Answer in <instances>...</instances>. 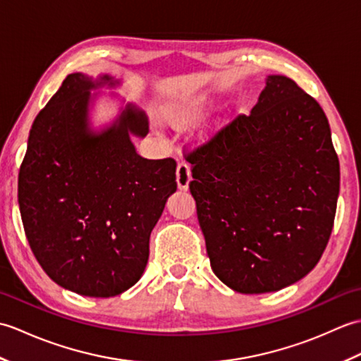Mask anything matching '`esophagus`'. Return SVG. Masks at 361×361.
<instances>
[{
	"mask_svg": "<svg viewBox=\"0 0 361 361\" xmlns=\"http://www.w3.org/2000/svg\"><path fill=\"white\" fill-rule=\"evenodd\" d=\"M190 180H192L190 167L186 161H181V163L176 166V185H178V189L186 190L189 188Z\"/></svg>",
	"mask_w": 361,
	"mask_h": 361,
	"instance_id": "esophagus-1",
	"label": "esophagus"
}]
</instances>
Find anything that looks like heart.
Wrapping results in <instances>:
<instances>
[{
  "label": "heart",
  "mask_w": 361,
  "mask_h": 361,
  "mask_svg": "<svg viewBox=\"0 0 361 361\" xmlns=\"http://www.w3.org/2000/svg\"><path fill=\"white\" fill-rule=\"evenodd\" d=\"M208 110L209 104L200 99V101H192L185 105L173 106L171 113H169V119L176 127H188L194 124L198 118H202Z\"/></svg>",
  "instance_id": "1"
}]
</instances>
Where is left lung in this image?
<instances>
[{
	"mask_svg": "<svg viewBox=\"0 0 361 361\" xmlns=\"http://www.w3.org/2000/svg\"><path fill=\"white\" fill-rule=\"evenodd\" d=\"M186 159L221 282L259 295L315 268L334 228L340 163L323 109L295 80L268 75L248 116L237 114Z\"/></svg>",
	"mask_w": 361,
	"mask_h": 361,
	"instance_id": "left-lung-1",
	"label": "left lung"
}]
</instances>
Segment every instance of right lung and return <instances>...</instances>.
I'll return each instance as SVG.
<instances>
[{
  "label": "right lung",
  "mask_w": 361,
  "mask_h": 361,
  "mask_svg": "<svg viewBox=\"0 0 361 361\" xmlns=\"http://www.w3.org/2000/svg\"><path fill=\"white\" fill-rule=\"evenodd\" d=\"M119 83L66 75L30 128L18 173L23 226L38 264L60 287L93 298L121 295L140 281L149 239L176 190L173 158L145 159L130 136L149 133L128 104L114 124L90 128V91Z\"/></svg>",
  "instance_id": "1"
}]
</instances>
